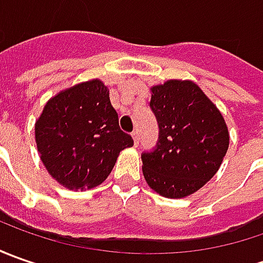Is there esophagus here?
Segmentation results:
<instances>
[{
  "label": "esophagus",
  "mask_w": 263,
  "mask_h": 263,
  "mask_svg": "<svg viewBox=\"0 0 263 263\" xmlns=\"http://www.w3.org/2000/svg\"><path fill=\"white\" fill-rule=\"evenodd\" d=\"M132 137H133V140H135V146H137V145H139V139H140V137H139V132H133V133H132Z\"/></svg>",
  "instance_id": "34e87169"
}]
</instances>
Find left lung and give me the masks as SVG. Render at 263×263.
<instances>
[{"label": "left lung", "mask_w": 263, "mask_h": 263, "mask_svg": "<svg viewBox=\"0 0 263 263\" xmlns=\"http://www.w3.org/2000/svg\"><path fill=\"white\" fill-rule=\"evenodd\" d=\"M151 92L159 140L154 152L142 155L143 177L161 196H190L222 164L230 145L226 120L192 80H167Z\"/></svg>", "instance_id": "obj_1"}]
</instances>
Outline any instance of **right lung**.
<instances>
[{
  "label": "right lung",
  "instance_id": "add662e5",
  "mask_svg": "<svg viewBox=\"0 0 263 263\" xmlns=\"http://www.w3.org/2000/svg\"><path fill=\"white\" fill-rule=\"evenodd\" d=\"M37 154L63 187L85 190L109 176L120 152L133 139L118 126L109 90L92 79L52 96L35 123Z\"/></svg>",
  "mask_w": 263,
  "mask_h": 263
}]
</instances>
